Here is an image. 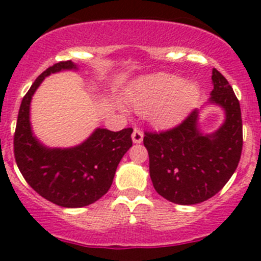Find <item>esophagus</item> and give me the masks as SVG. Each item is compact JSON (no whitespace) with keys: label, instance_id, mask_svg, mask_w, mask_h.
<instances>
[{"label":"esophagus","instance_id":"1","mask_svg":"<svg viewBox=\"0 0 261 261\" xmlns=\"http://www.w3.org/2000/svg\"><path fill=\"white\" fill-rule=\"evenodd\" d=\"M144 139V134L140 128H134V133H133V141L135 144H140Z\"/></svg>","mask_w":261,"mask_h":261}]
</instances>
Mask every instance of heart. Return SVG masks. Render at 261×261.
Segmentation results:
<instances>
[{
	"label": "heart",
	"mask_w": 261,
	"mask_h": 261,
	"mask_svg": "<svg viewBox=\"0 0 261 261\" xmlns=\"http://www.w3.org/2000/svg\"><path fill=\"white\" fill-rule=\"evenodd\" d=\"M198 96V87L169 73L143 78L130 89L128 99L139 114L151 112L158 126H170L186 114Z\"/></svg>",
	"instance_id": "heart-1"
}]
</instances>
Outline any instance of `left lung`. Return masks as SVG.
<instances>
[{
  "label": "left lung",
  "mask_w": 261,
  "mask_h": 261,
  "mask_svg": "<svg viewBox=\"0 0 261 261\" xmlns=\"http://www.w3.org/2000/svg\"><path fill=\"white\" fill-rule=\"evenodd\" d=\"M210 103L225 110L223 125L211 135L198 130V110L160 133L145 131L144 145L155 191L178 204H197L221 191L232 177L243 151V120L238 97L227 80L212 69Z\"/></svg>",
  "instance_id": "8db88e82"
}]
</instances>
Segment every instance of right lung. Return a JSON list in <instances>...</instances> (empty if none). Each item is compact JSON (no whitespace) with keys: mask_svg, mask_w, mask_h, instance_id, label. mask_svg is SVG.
I'll return each instance as SVG.
<instances>
[{"mask_svg":"<svg viewBox=\"0 0 261 261\" xmlns=\"http://www.w3.org/2000/svg\"><path fill=\"white\" fill-rule=\"evenodd\" d=\"M77 69L72 60L59 62L41 73L23 96L14 135V154L29 186L51 203L67 208L84 207L107 193L116 169L133 146V128H97L84 143L69 149H49L33 135L30 102L44 78L51 73Z\"/></svg>","mask_w":261,"mask_h":261,"instance_id":"1","label":"right lung"}]
</instances>
